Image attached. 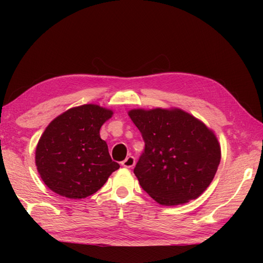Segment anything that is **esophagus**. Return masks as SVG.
<instances>
[{
    "mask_svg": "<svg viewBox=\"0 0 263 263\" xmlns=\"http://www.w3.org/2000/svg\"><path fill=\"white\" fill-rule=\"evenodd\" d=\"M135 165H136V158L133 157V156H128V157H126L122 161V166L126 167V168H131V167H133Z\"/></svg>",
    "mask_w": 263,
    "mask_h": 263,
    "instance_id": "1",
    "label": "esophagus"
}]
</instances>
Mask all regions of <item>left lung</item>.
<instances>
[{
  "label": "left lung",
  "mask_w": 263,
  "mask_h": 263,
  "mask_svg": "<svg viewBox=\"0 0 263 263\" xmlns=\"http://www.w3.org/2000/svg\"><path fill=\"white\" fill-rule=\"evenodd\" d=\"M128 115L144 141L133 170L141 187L164 205L198 198L220 163L214 132L181 109H133Z\"/></svg>",
  "instance_id": "left-lung-1"
}]
</instances>
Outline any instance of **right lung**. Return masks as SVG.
<instances>
[{
	"label": "right lung",
	"instance_id": "1",
	"mask_svg": "<svg viewBox=\"0 0 263 263\" xmlns=\"http://www.w3.org/2000/svg\"><path fill=\"white\" fill-rule=\"evenodd\" d=\"M113 114L97 105L71 108L53 120L36 148V166L44 183L62 197L83 199L96 193L120 168L99 130Z\"/></svg>",
	"mask_w": 263,
	"mask_h": 263
}]
</instances>
